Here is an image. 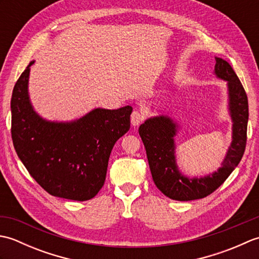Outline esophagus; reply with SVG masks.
I'll use <instances>...</instances> for the list:
<instances>
[{
    "mask_svg": "<svg viewBox=\"0 0 259 259\" xmlns=\"http://www.w3.org/2000/svg\"><path fill=\"white\" fill-rule=\"evenodd\" d=\"M145 119V114L142 113L139 110H135V111L131 113V124L134 126L139 125L142 121Z\"/></svg>",
    "mask_w": 259,
    "mask_h": 259,
    "instance_id": "34e87169",
    "label": "esophagus"
}]
</instances>
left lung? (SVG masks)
<instances>
[{
  "instance_id": "8db88e82",
  "label": "left lung",
  "mask_w": 259,
  "mask_h": 259,
  "mask_svg": "<svg viewBox=\"0 0 259 259\" xmlns=\"http://www.w3.org/2000/svg\"><path fill=\"white\" fill-rule=\"evenodd\" d=\"M214 74L227 81L228 110L233 121V140L222 167L205 177H186L176 162L175 137L179 125L167 115L147 119L139 126L152 179L157 188L170 199L189 201L205 198L224 184L238 166L245 152L248 123V100L237 74L227 61L214 58Z\"/></svg>"
}]
</instances>
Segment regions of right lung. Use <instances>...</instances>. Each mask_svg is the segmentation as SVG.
Returning a JSON list of instances; mask_svg holds the SVG:
<instances>
[{"instance_id": "obj_1", "label": "right lung", "mask_w": 259, "mask_h": 259, "mask_svg": "<svg viewBox=\"0 0 259 259\" xmlns=\"http://www.w3.org/2000/svg\"><path fill=\"white\" fill-rule=\"evenodd\" d=\"M33 63L16 81L11 99L14 149L49 194L89 200L102 188L114 144L130 129L133 107L97 108L70 122L43 119L33 109L27 90Z\"/></svg>"}]
</instances>
